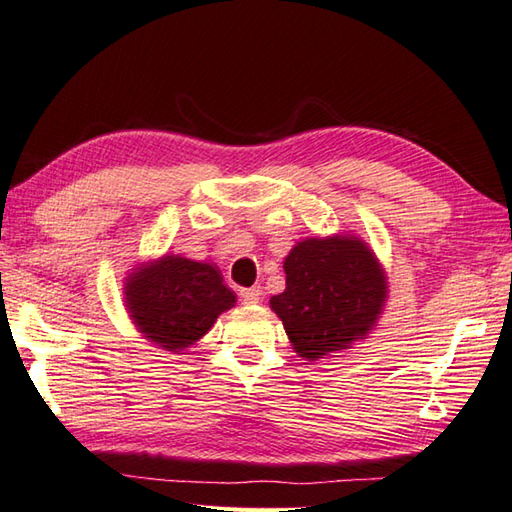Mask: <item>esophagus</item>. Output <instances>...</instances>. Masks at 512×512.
Segmentation results:
<instances>
[{
  "label": "esophagus",
  "mask_w": 512,
  "mask_h": 512,
  "mask_svg": "<svg viewBox=\"0 0 512 512\" xmlns=\"http://www.w3.org/2000/svg\"><path fill=\"white\" fill-rule=\"evenodd\" d=\"M260 296H263V291H260V287L241 289V300L245 302V305H256V302H260Z\"/></svg>",
  "instance_id": "1"
}]
</instances>
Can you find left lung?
Instances as JSON below:
<instances>
[{"instance_id":"obj_1","label":"left lung","mask_w":512,"mask_h":512,"mask_svg":"<svg viewBox=\"0 0 512 512\" xmlns=\"http://www.w3.org/2000/svg\"><path fill=\"white\" fill-rule=\"evenodd\" d=\"M283 269L287 287L269 307L300 358L336 356L378 325L389 298L387 274L356 234L305 238L291 247Z\"/></svg>"}]
</instances>
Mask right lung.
Listing matches in <instances>:
<instances>
[{
	"mask_svg": "<svg viewBox=\"0 0 512 512\" xmlns=\"http://www.w3.org/2000/svg\"><path fill=\"white\" fill-rule=\"evenodd\" d=\"M123 302L145 340L156 349L183 353L236 305V294L223 283L216 265L163 254L125 276Z\"/></svg>",
	"mask_w": 512,
	"mask_h": 512,
	"instance_id": "obj_1",
	"label": "right lung"
}]
</instances>
